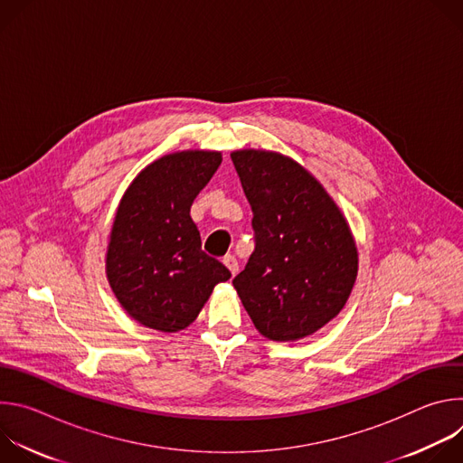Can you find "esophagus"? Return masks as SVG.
Listing matches in <instances>:
<instances>
[{"label": "esophagus", "mask_w": 463, "mask_h": 463, "mask_svg": "<svg viewBox=\"0 0 463 463\" xmlns=\"http://www.w3.org/2000/svg\"><path fill=\"white\" fill-rule=\"evenodd\" d=\"M223 263H225L227 269L231 271V275H232V277L238 273V260H236L232 254H227V256L223 258Z\"/></svg>", "instance_id": "1"}]
</instances>
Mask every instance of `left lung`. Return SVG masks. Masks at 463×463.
<instances>
[{
    "instance_id": "left-lung-1",
    "label": "left lung",
    "mask_w": 463,
    "mask_h": 463,
    "mask_svg": "<svg viewBox=\"0 0 463 463\" xmlns=\"http://www.w3.org/2000/svg\"><path fill=\"white\" fill-rule=\"evenodd\" d=\"M231 159L252 211L254 250L232 280L258 332L297 341L345 307L357 277L350 227L322 184L275 152Z\"/></svg>"
}]
</instances>
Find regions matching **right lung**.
I'll return each mask as SVG.
<instances>
[{"label":"right lung","instance_id":"add662e5","mask_svg":"<svg viewBox=\"0 0 463 463\" xmlns=\"http://www.w3.org/2000/svg\"><path fill=\"white\" fill-rule=\"evenodd\" d=\"M220 165V152L170 154L146 166L122 195L106 273L122 307L152 329L186 327L214 286L231 279L222 261L202 250L190 218L192 202Z\"/></svg>","mask_w":463,"mask_h":463}]
</instances>
